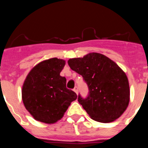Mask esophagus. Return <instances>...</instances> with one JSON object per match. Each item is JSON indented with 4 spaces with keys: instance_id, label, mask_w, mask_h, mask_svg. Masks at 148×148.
Segmentation results:
<instances>
[{
    "instance_id": "34e87169",
    "label": "esophagus",
    "mask_w": 148,
    "mask_h": 148,
    "mask_svg": "<svg viewBox=\"0 0 148 148\" xmlns=\"http://www.w3.org/2000/svg\"><path fill=\"white\" fill-rule=\"evenodd\" d=\"M73 90L75 91V93L78 94V87H77V86H75V87H74V89H73Z\"/></svg>"
}]
</instances>
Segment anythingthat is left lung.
I'll use <instances>...</instances> for the list:
<instances>
[{"label": "left lung", "mask_w": 148, "mask_h": 148, "mask_svg": "<svg viewBox=\"0 0 148 148\" xmlns=\"http://www.w3.org/2000/svg\"><path fill=\"white\" fill-rule=\"evenodd\" d=\"M68 64L87 84L88 95L83 98L79 94L78 101L90 118L102 123L119 118L130 101L128 79L121 68L109 58L96 53L72 58Z\"/></svg>", "instance_id": "1"}]
</instances>
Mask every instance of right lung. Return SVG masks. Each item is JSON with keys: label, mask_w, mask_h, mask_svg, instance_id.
I'll return each instance as SVG.
<instances>
[{"label": "right lung", "mask_w": 148, "mask_h": 148, "mask_svg": "<svg viewBox=\"0 0 148 148\" xmlns=\"http://www.w3.org/2000/svg\"><path fill=\"white\" fill-rule=\"evenodd\" d=\"M65 61L57 58L39 63L29 72L22 88L26 109L41 122L53 124L61 119L77 95L66 87L60 75Z\"/></svg>", "instance_id": "right-lung-1"}]
</instances>
